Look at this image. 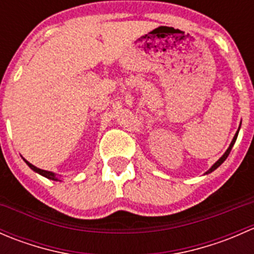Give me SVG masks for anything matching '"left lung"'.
Returning a JSON list of instances; mask_svg holds the SVG:
<instances>
[{"label":"left lung","mask_w":254,"mask_h":254,"mask_svg":"<svg viewBox=\"0 0 254 254\" xmlns=\"http://www.w3.org/2000/svg\"><path fill=\"white\" fill-rule=\"evenodd\" d=\"M237 135H238V130H237L236 135H235L234 140H232L231 145H230V147H229V148H227V151H226V152H225V153H224V155H222V157H221V158H219V161H217V162H215V165H214V166H212V167H211V168H210V170H209V171H207V172H206V173H210V172H212V171H215V170H216V168H217V167H219V166H220V165H221V163H222V162H224V161H225V160H226V158H227V156H229V155H230V152H231V148H232V146H234V143H235V142H236V139H237Z\"/></svg>","instance_id":"1"}]
</instances>
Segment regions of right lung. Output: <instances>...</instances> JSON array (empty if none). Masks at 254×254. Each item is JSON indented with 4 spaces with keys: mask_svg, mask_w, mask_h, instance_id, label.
Instances as JSON below:
<instances>
[{
    "mask_svg": "<svg viewBox=\"0 0 254 254\" xmlns=\"http://www.w3.org/2000/svg\"><path fill=\"white\" fill-rule=\"evenodd\" d=\"M24 161H25V160H24ZM25 163H27V165L29 166V167L32 168L33 171H35V172H37V173H39V175H42V176L47 177V178H49V179H53V181H59V179H58V177H55V173H53V172H49V171L40 170V168L35 167V166H33L32 163H29V162H28V161H25Z\"/></svg>",
    "mask_w": 254,
    "mask_h": 254,
    "instance_id": "1",
    "label": "right lung"
}]
</instances>
